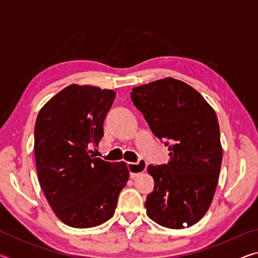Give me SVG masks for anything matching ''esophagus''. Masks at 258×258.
<instances>
[{
	"instance_id": "esophagus-1",
	"label": "esophagus",
	"mask_w": 258,
	"mask_h": 258,
	"mask_svg": "<svg viewBox=\"0 0 258 258\" xmlns=\"http://www.w3.org/2000/svg\"><path fill=\"white\" fill-rule=\"evenodd\" d=\"M127 168L130 171V176L134 178L139 174L143 173L147 169V161L140 159L138 163H127Z\"/></svg>"
}]
</instances>
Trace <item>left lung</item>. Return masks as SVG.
<instances>
[{
	"label": "left lung",
	"instance_id": "left-lung-1",
	"mask_svg": "<svg viewBox=\"0 0 258 258\" xmlns=\"http://www.w3.org/2000/svg\"><path fill=\"white\" fill-rule=\"evenodd\" d=\"M131 99L171 151L167 164L148 166L155 180L148 216L169 229L196 224L211 206L221 171L215 111L194 87L174 78L134 87Z\"/></svg>",
	"mask_w": 258,
	"mask_h": 258
}]
</instances>
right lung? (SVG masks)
<instances>
[{"mask_svg":"<svg viewBox=\"0 0 258 258\" xmlns=\"http://www.w3.org/2000/svg\"><path fill=\"white\" fill-rule=\"evenodd\" d=\"M116 93L69 85L38 112L35 160L38 181L52 211L73 228H93L111 218L130 173L124 161L90 155L103 137V121Z\"/></svg>","mask_w":258,"mask_h":258,"instance_id":"1","label":"right lung"}]
</instances>
